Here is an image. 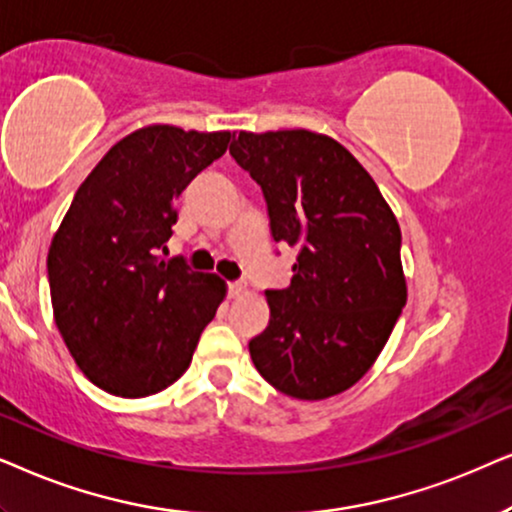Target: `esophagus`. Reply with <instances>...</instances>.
I'll use <instances>...</instances> for the list:
<instances>
[{
    "label": "esophagus",
    "instance_id": "esophagus-1",
    "mask_svg": "<svg viewBox=\"0 0 512 512\" xmlns=\"http://www.w3.org/2000/svg\"><path fill=\"white\" fill-rule=\"evenodd\" d=\"M245 292H248V283H243V281L229 283V297H231V299L241 297V295H245Z\"/></svg>",
    "mask_w": 512,
    "mask_h": 512
}]
</instances>
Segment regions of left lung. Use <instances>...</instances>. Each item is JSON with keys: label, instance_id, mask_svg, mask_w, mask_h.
Masks as SVG:
<instances>
[{"label": "left lung", "instance_id": "8db88e82", "mask_svg": "<svg viewBox=\"0 0 512 512\" xmlns=\"http://www.w3.org/2000/svg\"><path fill=\"white\" fill-rule=\"evenodd\" d=\"M229 154L262 187L274 241L297 248L288 288L264 292L271 318L250 339L252 363L290 398L342 393L370 370L407 302L398 220L327 135L241 131Z\"/></svg>", "mask_w": 512, "mask_h": 512}]
</instances>
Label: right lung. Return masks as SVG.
<instances>
[{
  "instance_id": "1",
  "label": "right lung",
  "mask_w": 512,
  "mask_h": 512,
  "mask_svg": "<svg viewBox=\"0 0 512 512\" xmlns=\"http://www.w3.org/2000/svg\"><path fill=\"white\" fill-rule=\"evenodd\" d=\"M229 140V131L140 128L74 194L46 269L60 335L102 391L145 398L180 379L227 295L220 276L156 252L173 234L175 199Z\"/></svg>"
}]
</instances>
